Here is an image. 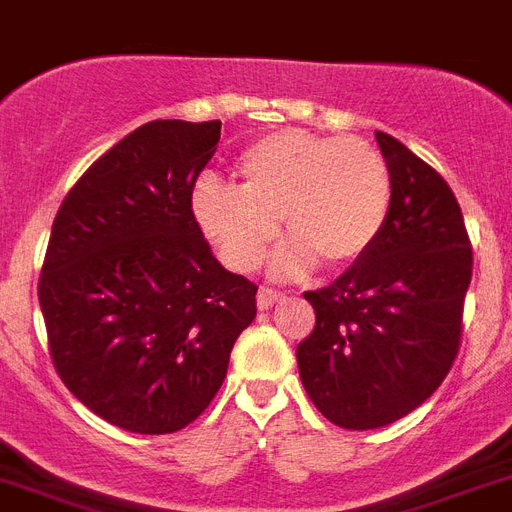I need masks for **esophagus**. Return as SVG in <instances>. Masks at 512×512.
<instances>
[{"instance_id": "obj_1", "label": "esophagus", "mask_w": 512, "mask_h": 512, "mask_svg": "<svg viewBox=\"0 0 512 512\" xmlns=\"http://www.w3.org/2000/svg\"><path fill=\"white\" fill-rule=\"evenodd\" d=\"M277 301H282V293H280V290H272V287H259V295H256V303H259L261 311H264V308H272Z\"/></svg>"}]
</instances>
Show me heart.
Masks as SVG:
<instances>
[{
    "label": "heart",
    "mask_w": 512,
    "mask_h": 512,
    "mask_svg": "<svg viewBox=\"0 0 512 512\" xmlns=\"http://www.w3.org/2000/svg\"><path fill=\"white\" fill-rule=\"evenodd\" d=\"M390 167L366 138L274 130L243 149L232 188L204 177L193 214L235 272H253L277 238V219L293 243L277 272L298 274L322 259L342 269L374 246L390 211Z\"/></svg>",
    "instance_id": "1"
}]
</instances>
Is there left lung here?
<instances>
[{
	"label": "left lung",
	"mask_w": 512,
	"mask_h": 512,
	"mask_svg": "<svg viewBox=\"0 0 512 512\" xmlns=\"http://www.w3.org/2000/svg\"><path fill=\"white\" fill-rule=\"evenodd\" d=\"M390 211L374 246L308 290L316 324L298 345L311 403L342 429H379L445 382L463 337L474 251L458 198L434 167L377 130Z\"/></svg>",
	"instance_id": "obj_1"
}]
</instances>
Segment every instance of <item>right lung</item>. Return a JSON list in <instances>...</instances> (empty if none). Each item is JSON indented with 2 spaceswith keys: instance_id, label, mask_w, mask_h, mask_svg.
I'll list each match as a JSON object with an SVG mask.
<instances>
[{
  "instance_id": "right-lung-1",
  "label": "right lung",
  "mask_w": 512,
  "mask_h": 512,
  "mask_svg": "<svg viewBox=\"0 0 512 512\" xmlns=\"http://www.w3.org/2000/svg\"><path fill=\"white\" fill-rule=\"evenodd\" d=\"M222 122L154 120L99 156L52 225L38 303L54 371L99 418L172 434L209 408L256 290L211 253L193 188Z\"/></svg>"
}]
</instances>
